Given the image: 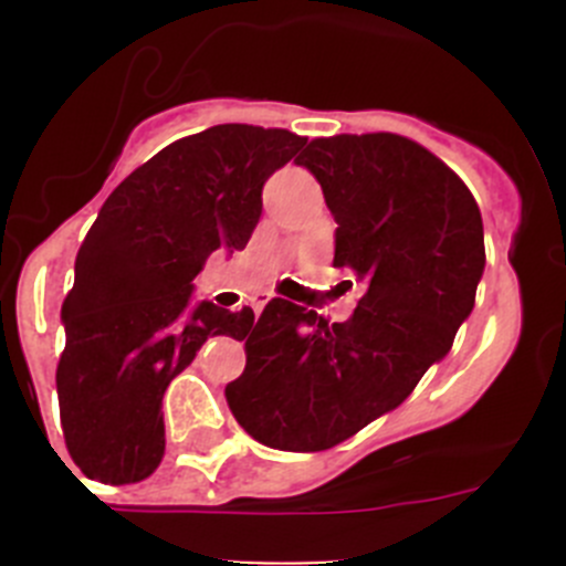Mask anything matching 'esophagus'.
Wrapping results in <instances>:
<instances>
[{"mask_svg":"<svg viewBox=\"0 0 566 566\" xmlns=\"http://www.w3.org/2000/svg\"><path fill=\"white\" fill-rule=\"evenodd\" d=\"M271 298H273L271 293H256L254 298H251V310H254V315H260V312L265 310V304H268V301H271Z\"/></svg>","mask_w":566,"mask_h":566,"instance_id":"1","label":"esophagus"}]
</instances>
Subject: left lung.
<instances>
[{
  "instance_id": "8db88e82",
  "label": "left lung",
  "mask_w": 566,
  "mask_h": 566,
  "mask_svg": "<svg viewBox=\"0 0 566 566\" xmlns=\"http://www.w3.org/2000/svg\"><path fill=\"white\" fill-rule=\"evenodd\" d=\"M298 167L336 221L334 268L361 284L345 323L273 298L227 405L254 441L323 452L399 408L452 350L484 273L476 199L441 158L397 134L312 139Z\"/></svg>"
}]
</instances>
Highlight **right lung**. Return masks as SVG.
Instances as JSON below:
<instances>
[{
	"mask_svg": "<svg viewBox=\"0 0 566 566\" xmlns=\"http://www.w3.org/2000/svg\"><path fill=\"white\" fill-rule=\"evenodd\" d=\"M306 139L227 123L177 139L104 202L62 304L56 397L67 452L84 476L130 484L164 458L161 399L210 336H247L254 312L193 301L213 251H241L262 186Z\"/></svg>",
	"mask_w": 566,
	"mask_h": 566,
	"instance_id": "obj_1",
	"label": "right lung"
}]
</instances>
